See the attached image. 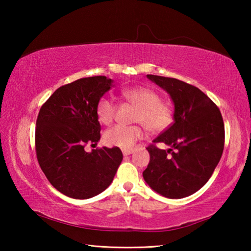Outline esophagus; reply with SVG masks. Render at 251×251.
Listing matches in <instances>:
<instances>
[{
    "instance_id": "obj_1",
    "label": "esophagus",
    "mask_w": 251,
    "mask_h": 251,
    "mask_svg": "<svg viewBox=\"0 0 251 251\" xmlns=\"http://www.w3.org/2000/svg\"><path fill=\"white\" fill-rule=\"evenodd\" d=\"M133 150H124L123 151V155L124 156H128V155H130V154H133Z\"/></svg>"
}]
</instances>
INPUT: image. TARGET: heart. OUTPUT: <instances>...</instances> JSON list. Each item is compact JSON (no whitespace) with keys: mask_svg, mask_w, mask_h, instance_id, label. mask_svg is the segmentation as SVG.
<instances>
[{"mask_svg":"<svg viewBox=\"0 0 251 251\" xmlns=\"http://www.w3.org/2000/svg\"><path fill=\"white\" fill-rule=\"evenodd\" d=\"M124 99L137 107L134 121L141 123L151 133H159L167 128L173 122V108L171 105L161 101V96L156 91L148 87H135L123 91ZM99 121L104 125H109L116 116V105L107 97L100 99L96 107ZM141 126L116 125L106 131L104 141L109 146L122 150H131L138 141L144 137Z\"/></svg>","mask_w":251,"mask_h":251,"instance_id":"heart-1","label":"heart"}]
</instances>
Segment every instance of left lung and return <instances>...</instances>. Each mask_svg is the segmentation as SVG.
<instances>
[{
    "mask_svg": "<svg viewBox=\"0 0 251 251\" xmlns=\"http://www.w3.org/2000/svg\"><path fill=\"white\" fill-rule=\"evenodd\" d=\"M166 91L174 104V123L154 143L167 151L148 146L151 159L143 177L161 196L179 199L190 196L211 177L223 155L224 121L216 104L193 85L179 79L147 75Z\"/></svg>",
    "mask_w": 251,
    "mask_h": 251,
    "instance_id": "obj_1",
    "label": "left lung"
}]
</instances>
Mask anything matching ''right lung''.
Masks as SVG:
<instances>
[{
  "instance_id": "right-lung-1",
  "label": "right lung",
  "mask_w": 251,
  "mask_h": 251,
  "mask_svg": "<svg viewBox=\"0 0 251 251\" xmlns=\"http://www.w3.org/2000/svg\"><path fill=\"white\" fill-rule=\"evenodd\" d=\"M113 83L106 76L77 79L57 88L40 109L37 160L54 188L67 197L87 199L104 192L123 160L118 147L84 150L100 139L96 107Z\"/></svg>"
}]
</instances>
